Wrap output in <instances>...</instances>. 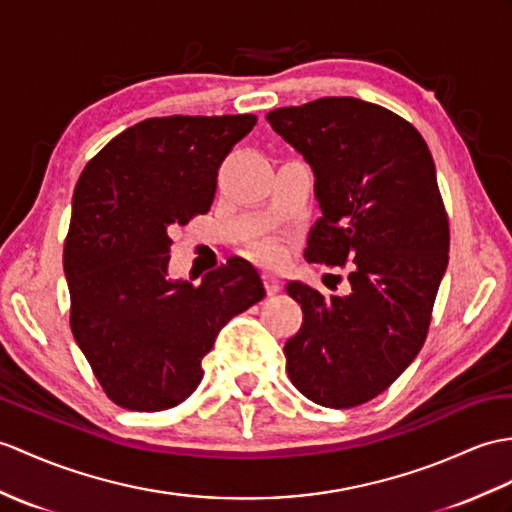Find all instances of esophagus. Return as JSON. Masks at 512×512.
<instances>
[{
  "label": "esophagus",
  "instance_id": "34e87169",
  "mask_svg": "<svg viewBox=\"0 0 512 512\" xmlns=\"http://www.w3.org/2000/svg\"><path fill=\"white\" fill-rule=\"evenodd\" d=\"M264 285L268 294H277L281 290V279L277 275H270V272H266L264 275Z\"/></svg>",
  "mask_w": 512,
  "mask_h": 512
}]
</instances>
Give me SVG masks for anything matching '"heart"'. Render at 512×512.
I'll return each instance as SVG.
<instances>
[{
  "label": "heart",
  "mask_w": 512,
  "mask_h": 512,
  "mask_svg": "<svg viewBox=\"0 0 512 512\" xmlns=\"http://www.w3.org/2000/svg\"><path fill=\"white\" fill-rule=\"evenodd\" d=\"M257 255L264 261H268V264H277V261L283 257V248L277 240H270L268 237V240H261L257 244Z\"/></svg>",
  "instance_id": "1"
}]
</instances>
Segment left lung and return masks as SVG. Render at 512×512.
<instances>
[{"mask_svg": "<svg viewBox=\"0 0 512 512\" xmlns=\"http://www.w3.org/2000/svg\"><path fill=\"white\" fill-rule=\"evenodd\" d=\"M314 172L323 216L305 259L349 266L351 290L288 294L303 325L285 342V371L307 399L353 408L384 392L421 351L449 261V222L419 130L379 104L320 98L266 115Z\"/></svg>", "mask_w": 512, "mask_h": 512, "instance_id": "1", "label": "left lung"}]
</instances>
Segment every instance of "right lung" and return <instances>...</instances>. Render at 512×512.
Returning a JSON list of instances; mask_svg holds the SVG:
<instances>
[{"label": "right lung", "instance_id": "obj_1", "mask_svg": "<svg viewBox=\"0 0 512 512\" xmlns=\"http://www.w3.org/2000/svg\"><path fill=\"white\" fill-rule=\"evenodd\" d=\"M257 117H152L82 170L63 251L71 331L117 406L159 412L198 388L220 329L266 296L231 257L198 285L168 277L170 231L207 213L218 170Z\"/></svg>", "mask_w": 512, "mask_h": 512}]
</instances>
